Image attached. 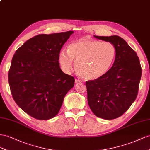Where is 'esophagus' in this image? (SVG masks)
Returning a JSON list of instances; mask_svg holds the SVG:
<instances>
[{
    "mask_svg": "<svg viewBox=\"0 0 150 150\" xmlns=\"http://www.w3.org/2000/svg\"><path fill=\"white\" fill-rule=\"evenodd\" d=\"M75 82L76 83H82V81L81 80H79V79H75Z\"/></svg>",
    "mask_w": 150,
    "mask_h": 150,
    "instance_id": "34e87169",
    "label": "esophagus"
}]
</instances>
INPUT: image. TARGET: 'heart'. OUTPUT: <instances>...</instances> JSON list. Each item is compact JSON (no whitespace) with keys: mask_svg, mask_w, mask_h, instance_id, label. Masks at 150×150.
Returning a JSON list of instances; mask_svg holds the SVG:
<instances>
[{"mask_svg":"<svg viewBox=\"0 0 150 150\" xmlns=\"http://www.w3.org/2000/svg\"><path fill=\"white\" fill-rule=\"evenodd\" d=\"M116 57L115 46L110 42L82 40L70 44L59 54V62L65 71L75 68L83 78L96 80L105 75Z\"/></svg>","mask_w":150,"mask_h":150,"instance_id":"1","label":"heart"}]
</instances>
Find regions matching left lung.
Listing matches in <instances>:
<instances>
[{"instance_id": "1", "label": "left lung", "mask_w": 150, "mask_h": 150, "mask_svg": "<svg viewBox=\"0 0 150 150\" xmlns=\"http://www.w3.org/2000/svg\"><path fill=\"white\" fill-rule=\"evenodd\" d=\"M94 37L110 42L116 48L112 67L100 78L86 82L88 105L96 116L116 119L136 100L142 69L138 57L126 41L118 36Z\"/></svg>"}]
</instances>
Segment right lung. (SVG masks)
Wrapping results in <instances>:
<instances>
[{
	"label": "right lung",
	"mask_w": 150,
	"mask_h": 150,
	"mask_svg": "<svg viewBox=\"0 0 150 150\" xmlns=\"http://www.w3.org/2000/svg\"><path fill=\"white\" fill-rule=\"evenodd\" d=\"M73 33L40 34L14 54L8 74L11 92L16 103L30 116L40 120L54 117L74 86V77L64 74L58 62L62 46Z\"/></svg>",
	"instance_id": "right-lung-1"
}]
</instances>
